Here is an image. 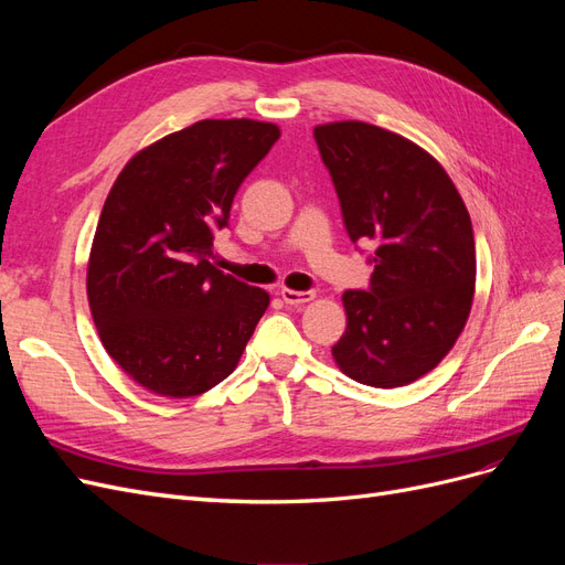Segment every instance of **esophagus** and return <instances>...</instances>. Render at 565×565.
Wrapping results in <instances>:
<instances>
[{
  "instance_id": "esophagus-1",
  "label": "esophagus",
  "mask_w": 565,
  "mask_h": 565,
  "mask_svg": "<svg viewBox=\"0 0 565 565\" xmlns=\"http://www.w3.org/2000/svg\"><path fill=\"white\" fill-rule=\"evenodd\" d=\"M280 297H282V301L289 303V306H299V303L311 301L316 295H313V292H297V289L282 287V289H280Z\"/></svg>"
}]
</instances>
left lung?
<instances>
[{"instance_id": "1", "label": "left lung", "mask_w": 565, "mask_h": 565, "mask_svg": "<svg viewBox=\"0 0 565 565\" xmlns=\"http://www.w3.org/2000/svg\"><path fill=\"white\" fill-rule=\"evenodd\" d=\"M351 243L374 247L367 289H347L332 347L347 377L396 388L431 372L471 311L476 243L452 179L429 152L367 122L313 129Z\"/></svg>"}]
</instances>
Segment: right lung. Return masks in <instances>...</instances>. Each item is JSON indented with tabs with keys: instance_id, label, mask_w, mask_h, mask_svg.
<instances>
[{
	"instance_id": "1",
	"label": "right lung",
	"mask_w": 565,
	"mask_h": 565,
	"mask_svg": "<svg viewBox=\"0 0 565 565\" xmlns=\"http://www.w3.org/2000/svg\"><path fill=\"white\" fill-rule=\"evenodd\" d=\"M278 139L270 122L200 119L136 152L110 188L89 254V309L108 355L158 396L224 382L268 309V292L210 256L237 188Z\"/></svg>"
}]
</instances>
